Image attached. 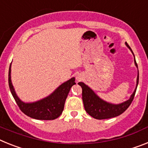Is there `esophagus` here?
<instances>
[{
	"mask_svg": "<svg viewBox=\"0 0 148 148\" xmlns=\"http://www.w3.org/2000/svg\"><path fill=\"white\" fill-rule=\"evenodd\" d=\"M77 79H80V78H79V77H77Z\"/></svg>",
	"mask_w": 148,
	"mask_h": 148,
	"instance_id": "1",
	"label": "esophagus"
}]
</instances>
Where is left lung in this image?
Wrapping results in <instances>:
<instances>
[{
    "label": "left lung",
    "mask_w": 148,
    "mask_h": 148,
    "mask_svg": "<svg viewBox=\"0 0 148 148\" xmlns=\"http://www.w3.org/2000/svg\"><path fill=\"white\" fill-rule=\"evenodd\" d=\"M126 45L129 47L133 53V51L131 50L130 47L127 42H126ZM135 64H136V67L138 68L136 60H135ZM138 83V77H137V84H136V88L134 92L128 101L120 103V104H112V103H110L103 101L102 99L100 98L89 87L87 86L86 85L84 84L83 83H78V85H79L83 89V91H82V99H83V105H84L86 112L88 113V115L93 117L94 119L101 120V119H111V118L119 116L124 112H125L126 110L131 104V103L134 98Z\"/></svg>",
    "instance_id": "obj_1"
}]
</instances>
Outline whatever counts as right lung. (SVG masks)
Returning <instances> with one entry per match:
<instances>
[{"label": "right lung", "mask_w": 148, "mask_h": 148, "mask_svg": "<svg viewBox=\"0 0 148 148\" xmlns=\"http://www.w3.org/2000/svg\"><path fill=\"white\" fill-rule=\"evenodd\" d=\"M11 64L9 69V86L15 102L22 112L32 119L38 120H54L62 114L64 110L65 100L71 88L76 84L74 77L70 79L55 90L51 95L41 101L25 103L18 97L11 82Z\"/></svg>", "instance_id": "1"}]
</instances>
